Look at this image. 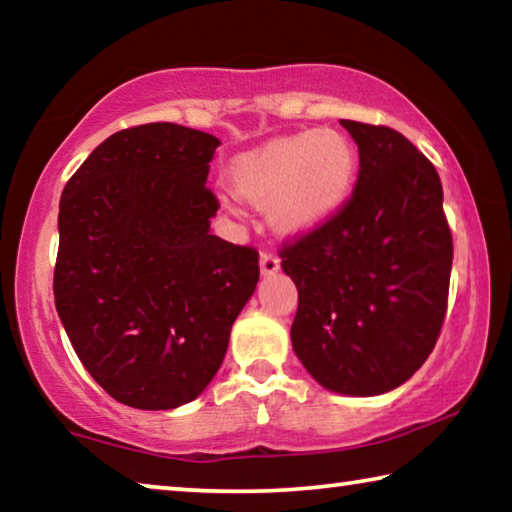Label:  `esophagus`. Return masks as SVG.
I'll list each match as a JSON object with an SVG mask.
<instances>
[{"mask_svg": "<svg viewBox=\"0 0 512 512\" xmlns=\"http://www.w3.org/2000/svg\"><path fill=\"white\" fill-rule=\"evenodd\" d=\"M259 266H262V273L264 275L277 273V271H280V257H277L275 253H271V250H264L262 257H259Z\"/></svg>", "mask_w": 512, "mask_h": 512, "instance_id": "esophagus-1", "label": "esophagus"}]
</instances>
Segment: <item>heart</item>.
<instances>
[{
  "label": "heart",
  "instance_id": "b5f03b06",
  "mask_svg": "<svg viewBox=\"0 0 512 512\" xmlns=\"http://www.w3.org/2000/svg\"><path fill=\"white\" fill-rule=\"evenodd\" d=\"M359 171L352 142L332 128L277 137L237 155L230 180L250 203L266 205L275 228L309 230L350 196Z\"/></svg>",
  "mask_w": 512,
  "mask_h": 512
}]
</instances>
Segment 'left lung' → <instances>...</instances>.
<instances>
[{
    "instance_id": "obj_1",
    "label": "left lung",
    "mask_w": 512,
    "mask_h": 512,
    "mask_svg": "<svg viewBox=\"0 0 512 512\" xmlns=\"http://www.w3.org/2000/svg\"><path fill=\"white\" fill-rule=\"evenodd\" d=\"M359 146L352 196L287 239L298 287L291 343L320 386L379 395L404 384L436 345L454 244L429 158L388 126L341 119Z\"/></svg>"
}]
</instances>
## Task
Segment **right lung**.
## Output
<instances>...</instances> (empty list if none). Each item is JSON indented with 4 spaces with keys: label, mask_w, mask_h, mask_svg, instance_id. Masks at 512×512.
Returning <instances> with one entry per match:
<instances>
[{
    "label": "right lung",
    "mask_w": 512,
    "mask_h": 512,
    "mask_svg": "<svg viewBox=\"0 0 512 512\" xmlns=\"http://www.w3.org/2000/svg\"><path fill=\"white\" fill-rule=\"evenodd\" d=\"M216 146L169 121L124 128L60 196L56 311L85 370L133 409L196 400L257 287V248L210 235Z\"/></svg>",
    "instance_id": "add662e5"
}]
</instances>
